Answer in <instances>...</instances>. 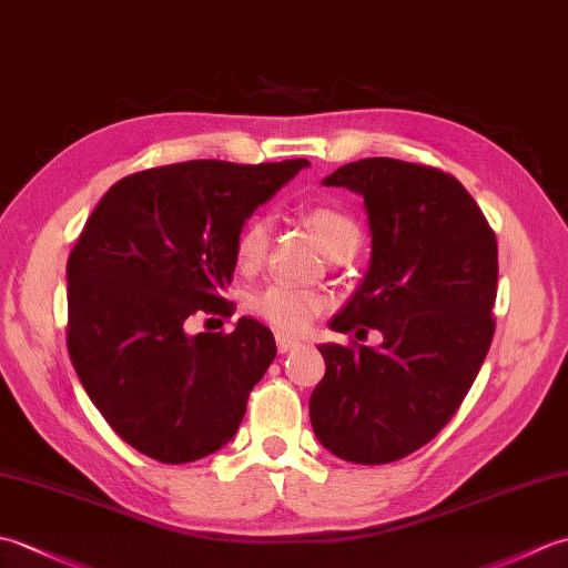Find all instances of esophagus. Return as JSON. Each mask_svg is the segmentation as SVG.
<instances>
[{
  "instance_id": "34e87169",
  "label": "esophagus",
  "mask_w": 568,
  "mask_h": 568,
  "mask_svg": "<svg viewBox=\"0 0 568 568\" xmlns=\"http://www.w3.org/2000/svg\"><path fill=\"white\" fill-rule=\"evenodd\" d=\"M275 346H277V352H281V354H287V352H293V348L300 346V339H297V336L285 334V332H277L275 334Z\"/></svg>"
}]
</instances>
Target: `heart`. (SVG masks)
<instances>
[{"instance_id":"b5f03b06","label":"heart","mask_w":568,"mask_h":568,"mask_svg":"<svg viewBox=\"0 0 568 568\" xmlns=\"http://www.w3.org/2000/svg\"><path fill=\"white\" fill-rule=\"evenodd\" d=\"M307 224L315 229L324 251L329 258L336 256H354L358 248V226L352 216L334 207H312L307 212ZM273 220L268 214H253L251 220L241 226L236 236V263L241 271H256L263 263L265 253L271 246ZM327 297L312 291V287H300L291 283H271L261 293L251 297V310L261 320L283 332H305L324 310H327Z\"/></svg>"}]
</instances>
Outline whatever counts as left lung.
<instances>
[{
    "instance_id": "obj_1",
    "label": "left lung",
    "mask_w": 568,
    "mask_h": 568,
    "mask_svg": "<svg viewBox=\"0 0 568 568\" xmlns=\"http://www.w3.org/2000/svg\"><path fill=\"white\" fill-rule=\"evenodd\" d=\"M364 197L371 265L334 332L383 334L381 348L322 344L324 378L310 419L324 449L352 464H390L454 417L490 348L498 241L449 173L364 159L322 180Z\"/></svg>"
}]
</instances>
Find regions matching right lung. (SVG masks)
Listing matches in <instances>:
<instances>
[{
	"mask_svg": "<svg viewBox=\"0 0 568 568\" xmlns=\"http://www.w3.org/2000/svg\"><path fill=\"white\" fill-rule=\"evenodd\" d=\"M310 161H187L106 190L68 258V352L110 427L161 464H187L234 437L275 358L268 327L187 334L195 315L232 317L222 297L236 236Z\"/></svg>",
	"mask_w": 568,
	"mask_h": 568,
	"instance_id": "obj_1",
	"label": "right lung"
}]
</instances>
